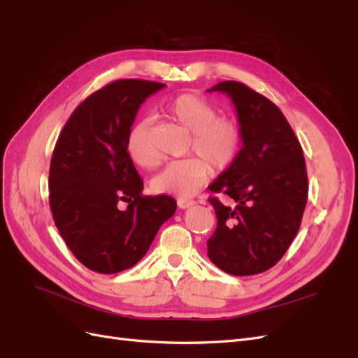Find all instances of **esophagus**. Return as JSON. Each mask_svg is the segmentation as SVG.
I'll list each match as a JSON object with an SVG mask.
<instances>
[{"label":"esophagus","mask_w":358,"mask_h":358,"mask_svg":"<svg viewBox=\"0 0 358 358\" xmlns=\"http://www.w3.org/2000/svg\"><path fill=\"white\" fill-rule=\"evenodd\" d=\"M196 203V201H192V200H185V199H179L178 200V206L180 209H188V208H191V206Z\"/></svg>","instance_id":"34e87169"}]
</instances>
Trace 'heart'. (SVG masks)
<instances>
[{
    "mask_svg": "<svg viewBox=\"0 0 358 358\" xmlns=\"http://www.w3.org/2000/svg\"><path fill=\"white\" fill-rule=\"evenodd\" d=\"M167 113L178 124L191 131L189 150L201 155L171 161L150 180L157 194L188 199L212 176V166L218 170L229 167L241 150L242 131L236 119L218 116L216 106L196 94H180L167 104ZM152 122L149 117L129 127L125 149L136 166L154 167L158 162L154 148Z\"/></svg>",
    "mask_w": 358,
    "mask_h": 358,
    "instance_id": "1",
    "label": "heart"
}]
</instances>
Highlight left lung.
<instances>
[{
	"mask_svg": "<svg viewBox=\"0 0 358 358\" xmlns=\"http://www.w3.org/2000/svg\"><path fill=\"white\" fill-rule=\"evenodd\" d=\"M215 91L234 104L243 146L209 187L236 206L209 199L218 222L208 255L225 273L257 275L284 257L300 229L308 201L305 157L285 116L264 95L234 80L216 83Z\"/></svg>",
	"mask_w": 358,
	"mask_h": 358,
	"instance_id": "obj_1",
	"label": "left lung"
}]
</instances>
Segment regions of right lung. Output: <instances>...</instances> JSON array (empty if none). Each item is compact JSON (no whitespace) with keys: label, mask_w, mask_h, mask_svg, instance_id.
Instances as JSON below:
<instances>
[{"label":"right lung","mask_w":358,"mask_h":358,"mask_svg":"<svg viewBox=\"0 0 358 358\" xmlns=\"http://www.w3.org/2000/svg\"><path fill=\"white\" fill-rule=\"evenodd\" d=\"M166 85L115 80L76 107L50 161L49 204L64 242L96 273H117L145 257L176 212L169 196H143L125 138L142 103ZM129 203L119 210L118 203Z\"/></svg>","instance_id":"obj_1"}]
</instances>
